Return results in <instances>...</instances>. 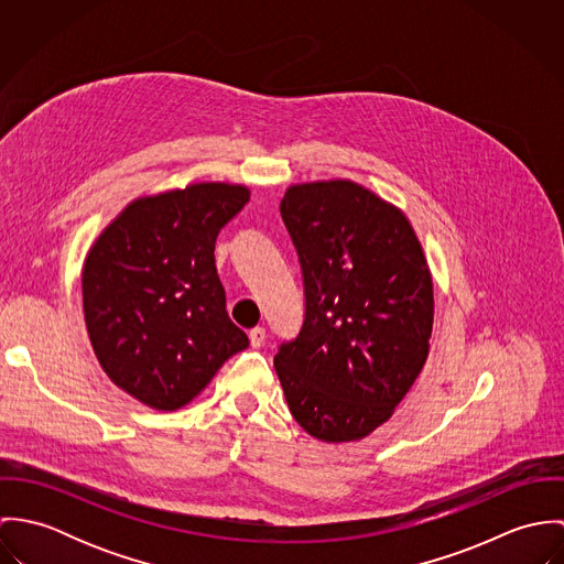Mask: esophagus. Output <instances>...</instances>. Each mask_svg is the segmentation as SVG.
Instances as JSON below:
<instances>
[{
    "label": "esophagus",
    "instance_id": "34e87169",
    "mask_svg": "<svg viewBox=\"0 0 564 564\" xmlns=\"http://www.w3.org/2000/svg\"><path fill=\"white\" fill-rule=\"evenodd\" d=\"M264 338H267L264 327H253V329H249V343H251V347H260V345L264 343Z\"/></svg>",
    "mask_w": 564,
    "mask_h": 564
}]
</instances>
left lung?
I'll use <instances>...</instances> for the list:
<instances>
[{"label": "left lung", "instance_id": "8db88e82", "mask_svg": "<svg viewBox=\"0 0 564 564\" xmlns=\"http://www.w3.org/2000/svg\"><path fill=\"white\" fill-rule=\"evenodd\" d=\"M297 249L306 311L273 365L295 421L325 443L391 419L432 336L427 260L405 215L349 180L291 186L280 202Z\"/></svg>", "mask_w": 564, "mask_h": 564}]
</instances>
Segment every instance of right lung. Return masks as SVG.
<instances>
[{
    "mask_svg": "<svg viewBox=\"0 0 564 564\" xmlns=\"http://www.w3.org/2000/svg\"><path fill=\"white\" fill-rule=\"evenodd\" d=\"M247 202L249 188L224 182L141 197L90 247L88 338L106 376L139 402L182 408L249 345L215 267V241Z\"/></svg>",
    "mask_w": 564,
    "mask_h": 564,
    "instance_id": "1",
    "label": "right lung"
}]
</instances>
